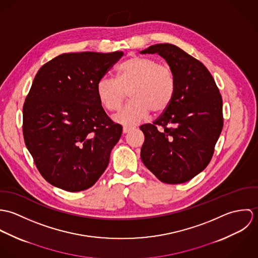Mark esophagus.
Here are the masks:
<instances>
[{"mask_svg":"<svg viewBox=\"0 0 258 258\" xmlns=\"http://www.w3.org/2000/svg\"><path fill=\"white\" fill-rule=\"evenodd\" d=\"M132 130V128H128V127H123V134H126V133H128V132H130Z\"/></svg>","mask_w":258,"mask_h":258,"instance_id":"obj_1","label":"esophagus"}]
</instances>
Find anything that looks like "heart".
Instances as JSON below:
<instances>
[{
	"label": "heart",
	"instance_id": "1",
	"mask_svg": "<svg viewBox=\"0 0 258 258\" xmlns=\"http://www.w3.org/2000/svg\"><path fill=\"white\" fill-rule=\"evenodd\" d=\"M129 91L130 102L114 116V121L124 126H134L145 120L152 111L166 110L176 91L173 71L156 59L132 55L116 69V80L101 77L96 84L97 98L108 112L119 110Z\"/></svg>",
	"mask_w": 258,
	"mask_h": 258
}]
</instances>
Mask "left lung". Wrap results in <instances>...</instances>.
Here are the masks:
<instances>
[{
  "mask_svg": "<svg viewBox=\"0 0 258 258\" xmlns=\"http://www.w3.org/2000/svg\"><path fill=\"white\" fill-rule=\"evenodd\" d=\"M141 53H158L175 75L170 106L140 127L145 136L141 159L161 182L183 184L209 165L221 135L222 99L214 77L198 59L171 43H157Z\"/></svg>",
  "mask_w": 258,
  "mask_h": 258,
  "instance_id": "1",
  "label": "left lung"
}]
</instances>
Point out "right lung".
I'll return each mask as SVG.
<instances>
[{"label": "right lung", "mask_w": 258, "mask_h": 258, "mask_svg": "<svg viewBox=\"0 0 258 258\" xmlns=\"http://www.w3.org/2000/svg\"><path fill=\"white\" fill-rule=\"evenodd\" d=\"M123 54L62 53L37 72L23 108V132L37 170L49 184L80 191L106 170L122 126L105 113L96 84Z\"/></svg>", "instance_id": "obj_1"}]
</instances>
